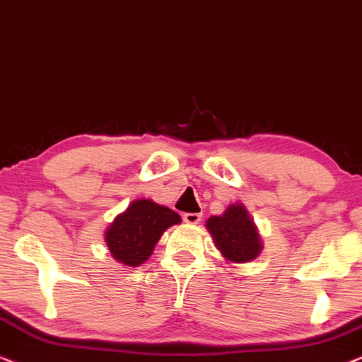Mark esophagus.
Returning <instances> with one entry per match:
<instances>
[{
	"label": "esophagus",
	"instance_id": "esophagus-1",
	"mask_svg": "<svg viewBox=\"0 0 362 362\" xmlns=\"http://www.w3.org/2000/svg\"><path fill=\"white\" fill-rule=\"evenodd\" d=\"M182 219H185L186 224H199L201 222V214H197V212H186L185 216H182Z\"/></svg>",
	"mask_w": 362,
	"mask_h": 362
}]
</instances>
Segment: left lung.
<instances>
[{
	"mask_svg": "<svg viewBox=\"0 0 362 362\" xmlns=\"http://www.w3.org/2000/svg\"><path fill=\"white\" fill-rule=\"evenodd\" d=\"M206 229L214 239L217 250L230 264H247L264 250L259 229L242 202H234L221 216H211Z\"/></svg>",
	"mask_w": 362,
	"mask_h": 362,
	"instance_id": "obj_1",
	"label": "left lung"
}]
</instances>
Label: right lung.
Returning <instances> with one entry per match:
<instances>
[{
	"mask_svg": "<svg viewBox=\"0 0 362 362\" xmlns=\"http://www.w3.org/2000/svg\"><path fill=\"white\" fill-rule=\"evenodd\" d=\"M181 224L170 207L151 199H135L107 227L103 239L113 259L125 267H140L150 259L166 229Z\"/></svg>",
	"mask_w": 362,
	"mask_h": 362,
	"instance_id": "1",
	"label": "right lung"
}]
</instances>
